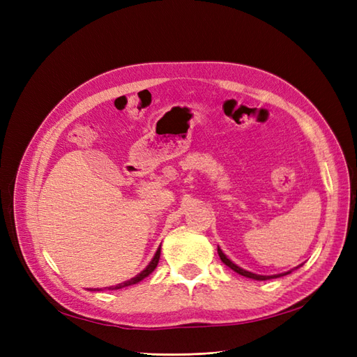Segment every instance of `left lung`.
Wrapping results in <instances>:
<instances>
[{"instance_id":"left-lung-1","label":"left lung","mask_w":357,"mask_h":357,"mask_svg":"<svg viewBox=\"0 0 357 357\" xmlns=\"http://www.w3.org/2000/svg\"><path fill=\"white\" fill-rule=\"evenodd\" d=\"M218 255H219V257H221V261L227 265V267H230L233 271H236V273H239V275H242V276H245V278H250V279H256V280H267V279H275V278H279V276H285V275H288V273H291V270L290 271H287V273H280V275H273V276H261V275H255V273H252V271H247V270H244V268H241V267H238L236 264H233L229 257H227L224 253H222V250L218 247Z\"/></svg>"}]
</instances>
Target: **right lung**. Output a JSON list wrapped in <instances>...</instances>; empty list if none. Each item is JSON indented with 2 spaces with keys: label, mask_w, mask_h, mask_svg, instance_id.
<instances>
[{
  "label": "right lung",
  "mask_w": 357,
  "mask_h": 357,
  "mask_svg": "<svg viewBox=\"0 0 357 357\" xmlns=\"http://www.w3.org/2000/svg\"><path fill=\"white\" fill-rule=\"evenodd\" d=\"M159 255H161V245H159V248L156 250L153 259L150 261V264L147 265V267L144 268L141 273H138V275H136L135 278L126 280V282H121V284H118V285L105 287V288H109V290H119V288H123V287H128V285H133V284H136V282H139V280H142L144 278H147V276L150 275V273L156 268V265H158V262H159Z\"/></svg>",
  "instance_id": "add662e5"
}]
</instances>
